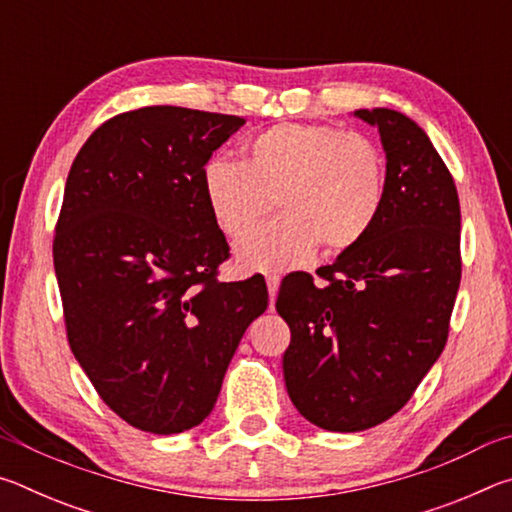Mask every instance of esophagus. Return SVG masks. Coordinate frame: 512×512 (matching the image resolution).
<instances>
[{
  "instance_id": "esophagus-1",
  "label": "esophagus",
  "mask_w": 512,
  "mask_h": 512,
  "mask_svg": "<svg viewBox=\"0 0 512 512\" xmlns=\"http://www.w3.org/2000/svg\"><path fill=\"white\" fill-rule=\"evenodd\" d=\"M266 284H268V298H271V307H273L277 298V289H280V275L266 273Z\"/></svg>"
}]
</instances>
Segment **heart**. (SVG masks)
I'll use <instances>...</instances> for the list:
<instances>
[{
	"label": "heart",
	"instance_id": "1",
	"mask_svg": "<svg viewBox=\"0 0 512 512\" xmlns=\"http://www.w3.org/2000/svg\"><path fill=\"white\" fill-rule=\"evenodd\" d=\"M203 196L228 239L245 237L275 197L283 214L239 241L235 257L246 271H284L323 244L343 253L366 239L386 201V162L366 135L289 121L250 137L244 162H207Z\"/></svg>",
	"mask_w": 512,
	"mask_h": 512
}]
</instances>
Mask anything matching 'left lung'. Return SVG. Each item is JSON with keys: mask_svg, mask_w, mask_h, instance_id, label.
I'll use <instances>...</instances> for the list:
<instances>
[{"mask_svg": "<svg viewBox=\"0 0 512 512\" xmlns=\"http://www.w3.org/2000/svg\"><path fill=\"white\" fill-rule=\"evenodd\" d=\"M386 153V201L366 239L284 277L275 309L291 329L282 368L302 418L363 431L395 415L443 352L461 284V205L427 133L402 112L354 110Z\"/></svg>", "mask_w": 512, "mask_h": 512, "instance_id": "obj_1", "label": "left lung"}]
</instances>
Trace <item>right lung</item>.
Segmentation results:
<instances>
[{
    "mask_svg": "<svg viewBox=\"0 0 512 512\" xmlns=\"http://www.w3.org/2000/svg\"><path fill=\"white\" fill-rule=\"evenodd\" d=\"M246 121L149 106L108 119L69 169L54 237L67 341L101 400L131 427L201 424L266 282H219L230 246L203 167Z\"/></svg>",
    "mask_w": 512,
    "mask_h": 512,
    "instance_id": "obj_1",
    "label": "right lung"
}]
</instances>
